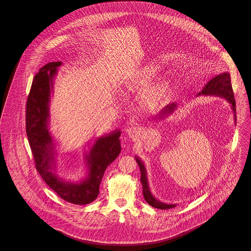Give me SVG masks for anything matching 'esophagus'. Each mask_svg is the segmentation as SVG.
<instances>
[{
  "mask_svg": "<svg viewBox=\"0 0 251 251\" xmlns=\"http://www.w3.org/2000/svg\"><path fill=\"white\" fill-rule=\"evenodd\" d=\"M140 129L136 126H132V127L127 129V134L129 135V137L132 139H136L140 134Z\"/></svg>",
  "mask_w": 251,
  "mask_h": 251,
  "instance_id": "obj_1",
  "label": "esophagus"
}]
</instances>
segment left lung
<instances>
[{"label": "left lung", "mask_w": 251, "mask_h": 251, "mask_svg": "<svg viewBox=\"0 0 251 251\" xmlns=\"http://www.w3.org/2000/svg\"><path fill=\"white\" fill-rule=\"evenodd\" d=\"M204 94V95H217V96H224L229 100V103H231V107L234 112L235 119H236V103H235L234 94L232 91V86H231V80H230V75L228 73H224L222 75H217L212 80L206 83V85L203 87L202 91L199 93V95ZM176 107V104H172L170 106H167L164 108V110L161 112L160 115L168 114L166 112L171 113L174 110V107ZM161 118V117H160ZM136 162L138 163L140 171H141V183L143 185V194H144V199L152 207L159 209H170L172 207H175V204H166V203H161L155 199L152 195L151 194L147 183V177H146V171L144 168V164L138 158H136Z\"/></svg>", "instance_id": "8db88e82"}]
</instances>
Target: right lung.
<instances>
[{
	"label": "right lung",
	"instance_id": "right-lung-1",
	"mask_svg": "<svg viewBox=\"0 0 251 251\" xmlns=\"http://www.w3.org/2000/svg\"><path fill=\"white\" fill-rule=\"evenodd\" d=\"M61 64L62 62L48 63L34 76L26 104V133L35 167L48 187L69 203L87 204L98 198L104 172L121 151L120 132L117 131L97 141L86 158L90 174L80 184L64 181L52 172L51 164L54 158L51 151L52 138L47 126L48 103L52 79Z\"/></svg>",
	"mask_w": 251,
	"mask_h": 251
}]
</instances>
